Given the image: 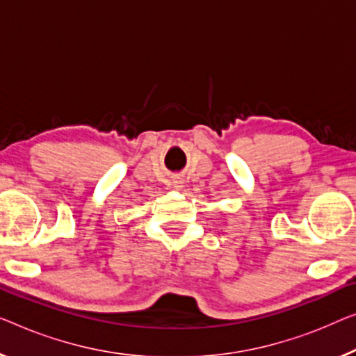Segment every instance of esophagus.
I'll return each mask as SVG.
<instances>
[{
  "mask_svg": "<svg viewBox=\"0 0 356 356\" xmlns=\"http://www.w3.org/2000/svg\"><path fill=\"white\" fill-rule=\"evenodd\" d=\"M180 184H182V182H179V180H176V182H174L172 185H174V187H180Z\"/></svg>",
  "mask_w": 356,
  "mask_h": 356,
  "instance_id": "34e87169",
  "label": "esophagus"
}]
</instances>
